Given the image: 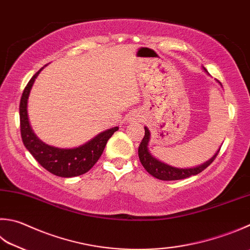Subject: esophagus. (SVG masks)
Masks as SVG:
<instances>
[{"instance_id": "1", "label": "esophagus", "mask_w": 250, "mask_h": 250, "mask_svg": "<svg viewBox=\"0 0 250 250\" xmlns=\"http://www.w3.org/2000/svg\"><path fill=\"white\" fill-rule=\"evenodd\" d=\"M131 119H133L134 121H140V115H138V114H134V115H133V117H131Z\"/></svg>"}]
</instances>
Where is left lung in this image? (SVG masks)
Instances as JSON below:
<instances>
[{
  "instance_id": "1",
  "label": "left lung",
  "mask_w": 250,
  "mask_h": 250,
  "mask_svg": "<svg viewBox=\"0 0 250 250\" xmlns=\"http://www.w3.org/2000/svg\"><path fill=\"white\" fill-rule=\"evenodd\" d=\"M204 68L205 72L208 74L207 69ZM221 84V83H220ZM150 141V131L145 127V137L143 138V141H141L138 148V155H139V160L143 167L146 168L150 175H152L153 177L158 178V180L161 181H177V180H183V178H187L192 175H197L200 172L204 171L205 168L208 167L211 163L213 162V160L216 158L218 155L220 149L215 152L212 158L209 159L208 161H206L205 163L200 164V166L197 167H175L169 166V164L160 161L159 159L154 158L153 155L150 153L148 145Z\"/></svg>"
}]
</instances>
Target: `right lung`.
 I'll return each mask as SVG.
<instances>
[{
    "label": "right lung",
    "instance_id": "1",
    "mask_svg": "<svg viewBox=\"0 0 250 250\" xmlns=\"http://www.w3.org/2000/svg\"><path fill=\"white\" fill-rule=\"evenodd\" d=\"M32 76L23 89L20 104V117H21V133L22 143L28 151L34 157L41 167L46 171L60 177H74L82 175L88 172L101 157L104 150L107 140L111 136L119 129V127L106 129L98 134L88 143L76 148H58L53 146L46 145L37 137L32 130L29 119H28L27 104L28 98L36 78L41 70Z\"/></svg>",
    "mask_w": 250,
    "mask_h": 250
}]
</instances>
